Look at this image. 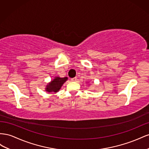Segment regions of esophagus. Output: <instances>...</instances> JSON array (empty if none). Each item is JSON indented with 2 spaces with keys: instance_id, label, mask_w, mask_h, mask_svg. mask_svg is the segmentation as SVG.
<instances>
[{
  "instance_id": "34e87169",
  "label": "esophagus",
  "mask_w": 149,
  "mask_h": 149,
  "mask_svg": "<svg viewBox=\"0 0 149 149\" xmlns=\"http://www.w3.org/2000/svg\"><path fill=\"white\" fill-rule=\"evenodd\" d=\"M70 80H71V81L74 82V81H75V80H77V78H76V77H74V78H72Z\"/></svg>"
}]
</instances>
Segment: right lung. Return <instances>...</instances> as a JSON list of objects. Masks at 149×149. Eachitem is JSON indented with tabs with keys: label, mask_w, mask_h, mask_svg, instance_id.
<instances>
[{
	"label": "right lung",
	"mask_w": 149,
	"mask_h": 149,
	"mask_svg": "<svg viewBox=\"0 0 149 149\" xmlns=\"http://www.w3.org/2000/svg\"><path fill=\"white\" fill-rule=\"evenodd\" d=\"M67 80V77L64 78H61V77H56L52 81H51L50 83L49 84V85L47 86L46 91L51 92H57L59 90H60L62 85L63 84L66 80Z\"/></svg>",
	"instance_id": "right-lung-1"
}]
</instances>
